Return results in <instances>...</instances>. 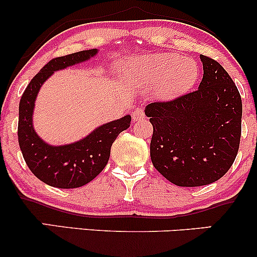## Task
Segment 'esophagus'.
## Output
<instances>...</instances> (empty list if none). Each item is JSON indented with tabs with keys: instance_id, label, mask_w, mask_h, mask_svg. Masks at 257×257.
Masks as SVG:
<instances>
[{
	"instance_id": "obj_1",
	"label": "esophagus",
	"mask_w": 257,
	"mask_h": 257,
	"mask_svg": "<svg viewBox=\"0 0 257 257\" xmlns=\"http://www.w3.org/2000/svg\"><path fill=\"white\" fill-rule=\"evenodd\" d=\"M132 117H133V122H138V120L145 118V112H144L143 108H137V110L133 111Z\"/></svg>"
}]
</instances>
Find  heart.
<instances>
[{"label":"heart","instance_id":"heart-1","mask_svg":"<svg viewBox=\"0 0 257 257\" xmlns=\"http://www.w3.org/2000/svg\"><path fill=\"white\" fill-rule=\"evenodd\" d=\"M122 71L140 85L156 84L155 98L163 102L184 96L199 79L196 61L174 53H159L125 61Z\"/></svg>","mask_w":257,"mask_h":257}]
</instances>
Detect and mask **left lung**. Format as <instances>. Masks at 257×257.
Returning a JSON list of instances; mask_svg holds the SVG:
<instances>
[{
	"instance_id": "obj_1",
	"label": "left lung",
	"mask_w": 257,
	"mask_h": 257,
	"mask_svg": "<svg viewBox=\"0 0 257 257\" xmlns=\"http://www.w3.org/2000/svg\"><path fill=\"white\" fill-rule=\"evenodd\" d=\"M198 89L168 102H153L145 114L153 125V167L174 185L197 187L222 178L239 149L241 99L217 61L200 55Z\"/></svg>"
}]
</instances>
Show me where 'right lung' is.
<instances>
[{
	"mask_svg": "<svg viewBox=\"0 0 257 257\" xmlns=\"http://www.w3.org/2000/svg\"><path fill=\"white\" fill-rule=\"evenodd\" d=\"M99 49H88L55 58L31 79L19 102L18 140L29 169L44 184L58 188H77L99 175L110 158L111 146L119 133L131 126V114L96 126L84 138L64 145H51L34 128L36 99L53 73L85 63Z\"/></svg>",
	"mask_w": 257,
	"mask_h": 257,
	"instance_id": "1",
	"label": "right lung"
}]
</instances>
